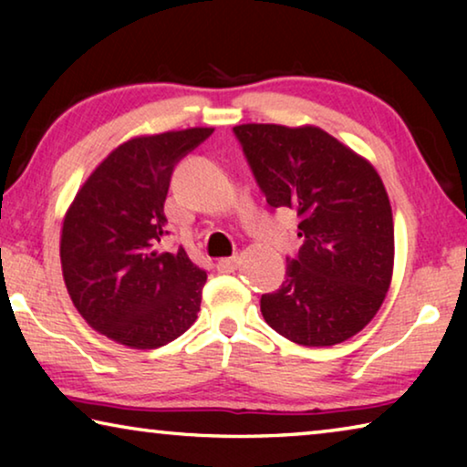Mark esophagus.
I'll use <instances>...</instances> for the list:
<instances>
[{
	"instance_id": "1",
	"label": "esophagus",
	"mask_w": 467,
	"mask_h": 467,
	"mask_svg": "<svg viewBox=\"0 0 467 467\" xmlns=\"http://www.w3.org/2000/svg\"><path fill=\"white\" fill-rule=\"evenodd\" d=\"M216 267H218L220 274H231V272L236 270V267H239V257L234 255V257H223V259H218Z\"/></svg>"
}]
</instances>
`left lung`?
Here are the masks:
<instances>
[{
    "instance_id": "1",
    "label": "left lung",
    "mask_w": 467,
    "mask_h": 467,
    "mask_svg": "<svg viewBox=\"0 0 467 467\" xmlns=\"http://www.w3.org/2000/svg\"><path fill=\"white\" fill-rule=\"evenodd\" d=\"M272 208L300 218L286 278L262 296L267 326L300 346H334L367 326L389 290L393 216L373 164L313 125L233 128Z\"/></svg>"
}]
</instances>
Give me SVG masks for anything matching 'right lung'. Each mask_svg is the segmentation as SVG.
<instances>
[{
	"mask_svg": "<svg viewBox=\"0 0 467 467\" xmlns=\"http://www.w3.org/2000/svg\"><path fill=\"white\" fill-rule=\"evenodd\" d=\"M212 128L141 136L115 148L76 193L61 228L63 280L88 326L123 346L152 350L193 326L208 275L158 249L169 234L164 200L181 158Z\"/></svg>",
	"mask_w": 467,
	"mask_h": 467,
	"instance_id": "add662e5",
	"label": "right lung"
}]
</instances>
